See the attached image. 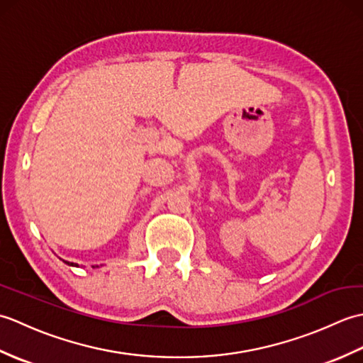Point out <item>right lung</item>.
Masks as SVG:
<instances>
[{"label":"right lung","instance_id":"right-lung-1","mask_svg":"<svg viewBox=\"0 0 363 363\" xmlns=\"http://www.w3.org/2000/svg\"><path fill=\"white\" fill-rule=\"evenodd\" d=\"M67 264H68V265H73V264H70V262H67Z\"/></svg>","mask_w":363,"mask_h":363}]
</instances>
